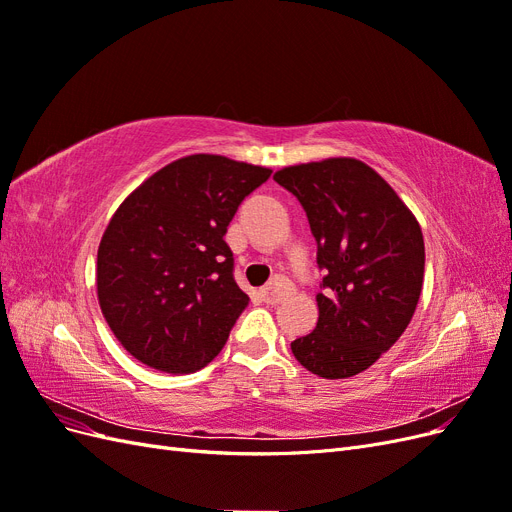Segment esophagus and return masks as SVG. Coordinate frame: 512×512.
I'll use <instances>...</instances> for the list:
<instances>
[{"instance_id":"esophagus-1","label":"esophagus","mask_w":512,"mask_h":512,"mask_svg":"<svg viewBox=\"0 0 512 512\" xmlns=\"http://www.w3.org/2000/svg\"><path fill=\"white\" fill-rule=\"evenodd\" d=\"M292 290V284L286 280V277H275V280L262 288V299L269 305H277L280 301H284Z\"/></svg>"}]
</instances>
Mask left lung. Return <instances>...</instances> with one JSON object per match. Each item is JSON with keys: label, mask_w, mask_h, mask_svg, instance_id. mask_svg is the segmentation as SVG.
Returning a JSON list of instances; mask_svg holds the SVG:
<instances>
[{"label": "left lung", "mask_w": 512, "mask_h": 512, "mask_svg": "<svg viewBox=\"0 0 512 512\" xmlns=\"http://www.w3.org/2000/svg\"><path fill=\"white\" fill-rule=\"evenodd\" d=\"M273 179L305 209L324 271L316 329L290 344L294 359L320 378L361 374L412 320L425 275L421 226L361 160L288 166Z\"/></svg>", "instance_id": "1"}]
</instances>
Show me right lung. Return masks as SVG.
<instances>
[{
  "label": "right lung",
  "mask_w": 512,
  "mask_h": 512,
  "mask_svg": "<svg viewBox=\"0 0 512 512\" xmlns=\"http://www.w3.org/2000/svg\"><path fill=\"white\" fill-rule=\"evenodd\" d=\"M271 177L265 166L196 153L123 200L98 247L100 309L134 359L192 374L224 348L250 303L232 277L230 220Z\"/></svg>",
  "instance_id": "right-lung-1"
}]
</instances>
